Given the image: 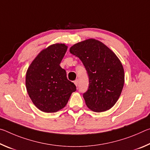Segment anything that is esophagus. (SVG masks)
I'll return each instance as SVG.
<instances>
[{"label": "esophagus", "instance_id": "34e87169", "mask_svg": "<svg viewBox=\"0 0 150 150\" xmlns=\"http://www.w3.org/2000/svg\"><path fill=\"white\" fill-rule=\"evenodd\" d=\"M74 83H75V85L77 86H78V83H79V80L78 79H76L75 81H74Z\"/></svg>", "mask_w": 150, "mask_h": 150}]
</instances>
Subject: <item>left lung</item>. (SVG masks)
Listing matches in <instances>:
<instances>
[{
    "mask_svg": "<svg viewBox=\"0 0 150 150\" xmlns=\"http://www.w3.org/2000/svg\"><path fill=\"white\" fill-rule=\"evenodd\" d=\"M70 53L84 65L89 80L83 94L87 107L96 112L110 109L117 102L124 83V71L120 59L98 40L88 39L75 44Z\"/></svg>",
    "mask_w": 150,
    "mask_h": 150,
    "instance_id": "obj_1",
    "label": "left lung"
}]
</instances>
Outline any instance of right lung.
Wrapping results in <instances>:
<instances>
[{"instance_id":"obj_1","label":"right lung","mask_w":150,"mask_h":150,"mask_svg":"<svg viewBox=\"0 0 150 150\" xmlns=\"http://www.w3.org/2000/svg\"><path fill=\"white\" fill-rule=\"evenodd\" d=\"M67 46L55 44L43 50L27 70L26 87L36 107L47 113L64 108L73 92L74 83L67 79L65 69L60 67Z\"/></svg>"}]
</instances>
